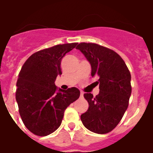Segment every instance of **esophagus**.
I'll return each mask as SVG.
<instances>
[{
	"label": "esophagus",
	"mask_w": 153,
	"mask_h": 153,
	"mask_svg": "<svg viewBox=\"0 0 153 153\" xmlns=\"http://www.w3.org/2000/svg\"><path fill=\"white\" fill-rule=\"evenodd\" d=\"M83 97V92H80V97L82 98Z\"/></svg>",
	"instance_id": "obj_1"
}]
</instances>
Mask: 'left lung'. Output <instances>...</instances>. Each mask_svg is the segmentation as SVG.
Returning <instances> with one entry per match:
<instances>
[{
    "instance_id": "left-lung-1",
    "label": "left lung",
    "mask_w": 153,
    "mask_h": 153,
    "mask_svg": "<svg viewBox=\"0 0 153 153\" xmlns=\"http://www.w3.org/2000/svg\"><path fill=\"white\" fill-rule=\"evenodd\" d=\"M76 49L90 62L91 76H98L100 83L98 95H83L89 108L81 115V121L91 132L108 133L118 125L129 105L132 92L130 72L122 57L109 48L80 43Z\"/></svg>"
}]
</instances>
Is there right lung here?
Returning a JSON list of instances; mask_svg holds the SVG:
<instances>
[{
  "label": "right lung",
  "instance_id": "obj_1",
  "mask_svg": "<svg viewBox=\"0 0 153 153\" xmlns=\"http://www.w3.org/2000/svg\"><path fill=\"white\" fill-rule=\"evenodd\" d=\"M77 43L59 44L37 51L24 63L17 82L16 100L25 126L40 136H46L60 126L65 109L79 97L76 87L63 90L55 85L61 75L63 56Z\"/></svg>",
  "mask_w": 153,
  "mask_h": 153
}]
</instances>
